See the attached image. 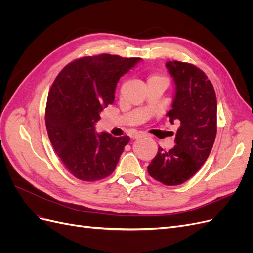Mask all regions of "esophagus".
<instances>
[{"label": "esophagus", "mask_w": 253, "mask_h": 253, "mask_svg": "<svg viewBox=\"0 0 253 253\" xmlns=\"http://www.w3.org/2000/svg\"><path fill=\"white\" fill-rule=\"evenodd\" d=\"M145 135L143 133H137L133 136V139H138V138H141V137H144Z\"/></svg>", "instance_id": "obj_1"}]
</instances>
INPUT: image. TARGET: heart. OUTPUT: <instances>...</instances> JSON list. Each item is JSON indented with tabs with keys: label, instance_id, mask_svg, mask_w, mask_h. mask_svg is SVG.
Instances as JSON below:
<instances>
[{
	"label": "heart",
	"instance_id": "b5f03b06",
	"mask_svg": "<svg viewBox=\"0 0 253 253\" xmlns=\"http://www.w3.org/2000/svg\"><path fill=\"white\" fill-rule=\"evenodd\" d=\"M154 79H160V80H166L165 78L160 77V76H151V77L149 78V80H154Z\"/></svg>",
	"mask_w": 253,
	"mask_h": 253
}]
</instances>
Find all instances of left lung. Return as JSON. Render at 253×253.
I'll use <instances>...</instances> for the list:
<instances>
[{"mask_svg": "<svg viewBox=\"0 0 253 253\" xmlns=\"http://www.w3.org/2000/svg\"><path fill=\"white\" fill-rule=\"evenodd\" d=\"M166 67L175 84L167 116L179 127L175 147L170 151L159 147L148 172L164 185L177 186L192 177L210 154L217 129V102L211 81L200 68L179 61H168Z\"/></svg>", "mask_w": 253, "mask_h": 253, "instance_id": "8db88e82", "label": "left lung"}]
</instances>
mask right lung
Returning a JSON list of instances; mask_svg holds the SVG:
<instances>
[{
    "label": "right lung",
    "instance_id": "right-lung-1",
    "mask_svg": "<svg viewBox=\"0 0 253 253\" xmlns=\"http://www.w3.org/2000/svg\"><path fill=\"white\" fill-rule=\"evenodd\" d=\"M140 58L83 57L66 65L47 98L45 124L61 162L75 177L95 181L110 176L129 138L97 133L100 113L115 99L117 83Z\"/></svg>",
    "mask_w": 253,
    "mask_h": 253
}]
</instances>
